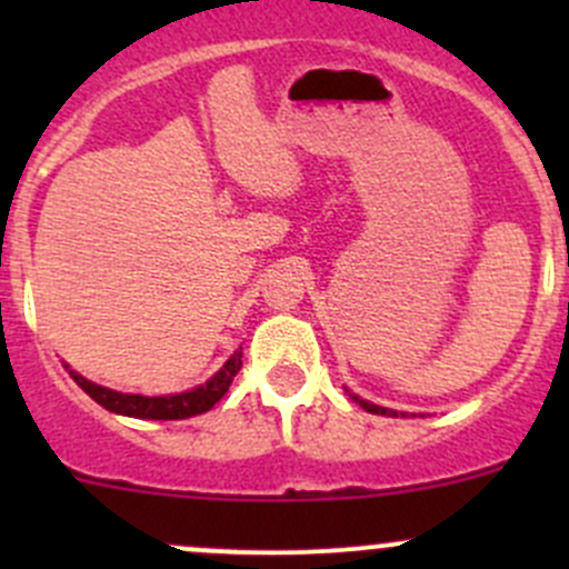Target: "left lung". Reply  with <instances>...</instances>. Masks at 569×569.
<instances>
[{"label":"left lung","instance_id":"left-lung-1","mask_svg":"<svg viewBox=\"0 0 569 569\" xmlns=\"http://www.w3.org/2000/svg\"><path fill=\"white\" fill-rule=\"evenodd\" d=\"M349 393V391H347ZM352 396L355 401H358L360 407H363L366 412H375V416H399V412L396 410H388V407H380V405H371V401H366V399H360V396H355V393H349ZM401 416H405V412H401Z\"/></svg>","mask_w":569,"mask_h":569}]
</instances>
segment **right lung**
<instances>
[{
	"label": "right lung",
	"mask_w": 569,
	"mask_h": 569,
	"mask_svg": "<svg viewBox=\"0 0 569 569\" xmlns=\"http://www.w3.org/2000/svg\"><path fill=\"white\" fill-rule=\"evenodd\" d=\"M68 369V366H66ZM242 369V352H233L231 358L226 360L220 371L211 377L206 386L192 388V391L173 393V396H140V393H120L112 391V388L96 386V382L84 380L82 375L71 371L73 382L82 388L84 393L93 401H99L101 407L109 412H118V416H131V418H151V421H181V418L200 416V412L211 410L222 396L231 388L233 377Z\"/></svg>",
	"instance_id": "right-lung-1"
}]
</instances>
